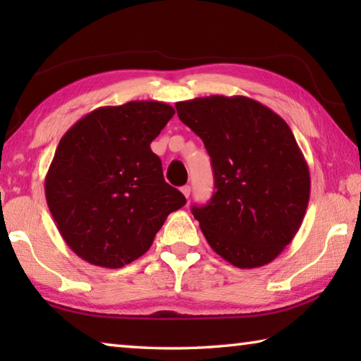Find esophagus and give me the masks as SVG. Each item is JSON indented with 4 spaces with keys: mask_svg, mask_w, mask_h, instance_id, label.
<instances>
[{
    "mask_svg": "<svg viewBox=\"0 0 361 361\" xmlns=\"http://www.w3.org/2000/svg\"><path fill=\"white\" fill-rule=\"evenodd\" d=\"M181 192H183V195H185V197L188 199L189 195H191V186H189V185L183 186V188H181Z\"/></svg>",
    "mask_w": 361,
    "mask_h": 361,
    "instance_id": "1",
    "label": "esophagus"
}]
</instances>
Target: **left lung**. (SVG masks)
<instances>
[{"label":"left lung","mask_w":361,"mask_h":361,"mask_svg":"<svg viewBox=\"0 0 361 361\" xmlns=\"http://www.w3.org/2000/svg\"><path fill=\"white\" fill-rule=\"evenodd\" d=\"M178 118L202 138L215 188L192 215L213 252L240 269L274 261L307 210L309 166L288 124L243 95L178 102Z\"/></svg>","instance_id":"left-lung-1"}]
</instances>
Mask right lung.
<instances>
[{
	"mask_svg": "<svg viewBox=\"0 0 361 361\" xmlns=\"http://www.w3.org/2000/svg\"><path fill=\"white\" fill-rule=\"evenodd\" d=\"M173 114L154 100L102 106L60 140L44 180L46 200L60 235L81 259L108 269L130 264L186 204L164 180L149 146Z\"/></svg>",
	"mask_w": 361,
	"mask_h": 361,
	"instance_id": "add662e5",
	"label": "right lung"
}]
</instances>
